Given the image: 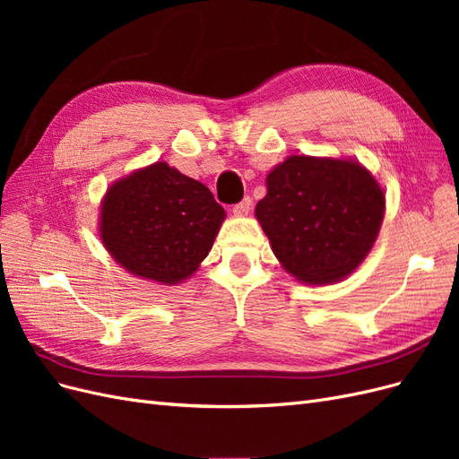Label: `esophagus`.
I'll return each mask as SVG.
<instances>
[{
    "mask_svg": "<svg viewBox=\"0 0 459 459\" xmlns=\"http://www.w3.org/2000/svg\"><path fill=\"white\" fill-rule=\"evenodd\" d=\"M251 206H253V199L251 197H245L238 204H233V212L238 214V216H245L248 211H251Z\"/></svg>",
    "mask_w": 459,
    "mask_h": 459,
    "instance_id": "1",
    "label": "esophagus"
}]
</instances>
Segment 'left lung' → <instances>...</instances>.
<instances>
[{
	"instance_id": "8db88e82",
	"label": "left lung",
	"mask_w": 459,
	"mask_h": 459,
	"mask_svg": "<svg viewBox=\"0 0 459 459\" xmlns=\"http://www.w3.org/2000/svg\"><path fill=\"white\" fill-rule=\"evenodd\" d=\"M266 184L256 218L289 273L325 285L362 264L385 214L383 189L364 166L289 157L268 174Z\"/></svg>"
}]
</instances>
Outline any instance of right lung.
Here are the masks:
<instances>
[{
	"label": "right lung",
	"mask_w": 459,
	"mask_h": 459,
	"mask_svg": "<svg viewBox=\"0 0 459 459\" xmlns=\"http://www.w3.org/2000/svg\"><path fill=\"white\" fill-rule=\"evenodd\" d=\"M224 216L206 186L155 162L108 187L100 231L130 273L174 285L199 268Z\"/></svg>",
	"instance_id": "add662e5"
}]
</instances>
